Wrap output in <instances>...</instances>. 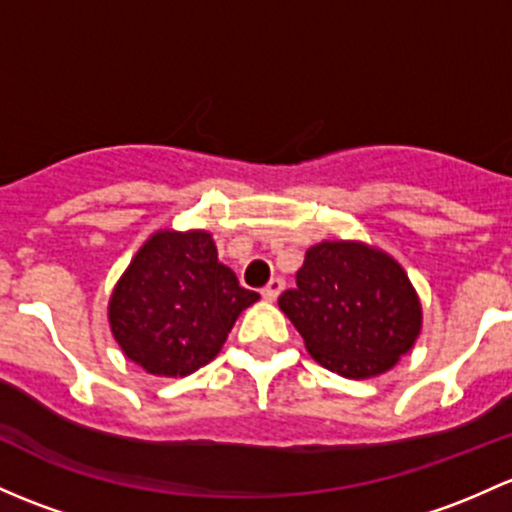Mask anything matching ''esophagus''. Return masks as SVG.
<instances>
[{
  "mask_svg": "<svg viewBox=\"0 0 512 512\" xmlns=\"http://www.w3.org/2000/svg\"><path fill=\"white\" fill-rule=\"evenodd\" d=\"M282 292H284V279L282 277H272L270 282H267V287L262 289V297H265L267 301H274Z\"/></svg>",
  "mask_w": 512,
  "mask_h": 512,
  "instance_id": "obj_1",
  "label": "esophagus"
}]
</instances>
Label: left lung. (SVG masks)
Here are the masks:
<instances>
[{
  "label": "left lung",
  "instance_id": "left-lung-1",
  "mask_svg": "<svg viewBox=\"0 0 512 512\" xmlns=\"http://www.w3.org/2000/svg\"><path fill=\"white\" fill-rule=\"evenodd\" d=\"M311 358L343 378L385 373L414 346L422 306L405 270L360 242L306 250L297 287L279 297Z\"/></svg>",
  "mask_w": 512,
  "mask_h": 512
}]
</instances>
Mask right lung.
Returning a JSON list of instances; mask_svg holds the SVG:
<instances>
[{
  "instance_id": "obj_1",
  "label": "right lung",
  "mask_w": 512,
  "mask_h": 512,
  "mask_svg": "<svg viewBox=\"0 0 512 512\" xmlns=\"http://www.w3.org/2000/svg\"><path fill=\"white\" fill-rule=\"evenodd\" d=\"M257 299L220 265L211 235L161 230L112 292V336L147 373L184 378L211 363L240 311Z\"/></svg>"
}]
</instances>
